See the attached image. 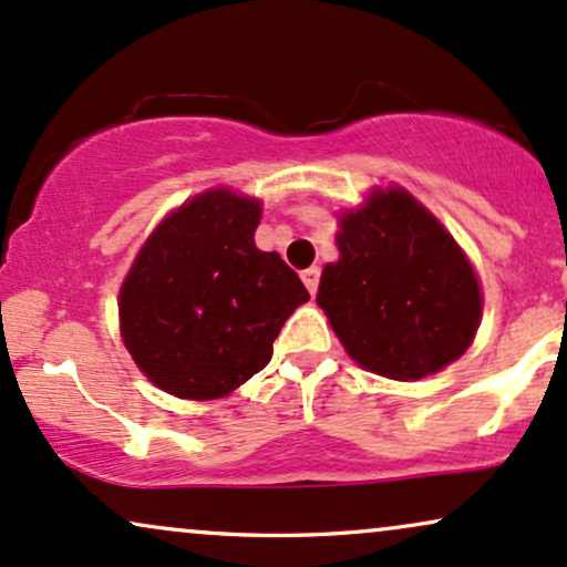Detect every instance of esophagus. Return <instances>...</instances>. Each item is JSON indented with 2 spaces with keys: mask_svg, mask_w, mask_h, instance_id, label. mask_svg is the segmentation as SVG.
I'll return each mask as SVG.
<instances>
[{
  "mask_svg": "<svg viewBox=\"0 0 567 567\" xmlns=\"http://www.w3.org/2000/svg\"><path fill=\"white\" fill-rule=\"evenodd\" d=\"M302 281H305L307 291H310V295H318V284H320V268H316V265H312V268L302 270Z\"/></svg>",
  "mask_w": 567,
  "mask_h": 567,
  "instance_id": "1",
  "label": "esophagus"
}]
</instances>
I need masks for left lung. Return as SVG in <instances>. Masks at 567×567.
I'll return each instance as SVG.
<instances>
[{"label": "left lung", "mask_w": 567, "mask_h": 567, "mask_svg": "<svg viewBox=\"0 0 567 567\" xmlns=\"http://www.w3.org/2000/svg\"><path fill=\"white\" fill-rule=\"evenodd\" d=\"M339 262L318 305L362 368L415 381L460 358L481 318L478 278L463 249L402 188L375 192L341 218Z\"/></svg>", "instance_id": "left-lung-1"}]
</instances>
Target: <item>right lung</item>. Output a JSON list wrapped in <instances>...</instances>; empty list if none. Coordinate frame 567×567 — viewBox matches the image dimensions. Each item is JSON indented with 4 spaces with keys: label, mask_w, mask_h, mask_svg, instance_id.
Instances as JSON below:
<instances>
[{
    "label": "right lung",
    "mask_w": 567,
    "mask_h": 567,
    "mask_svg": "<svg viewBox=\"0 0 567 567\" xmlns=\"http://www.w3.org/2000/svg\"><path fill=\"white\" fill-rule=\"evenodd\" d=\"M260 202L205 192L159 223L121 289V333L146 379L181 400H218L272 358L305 284L255 247Z\"/></svg>",
    "instance_id": "obj_1"
}]
</instances>
